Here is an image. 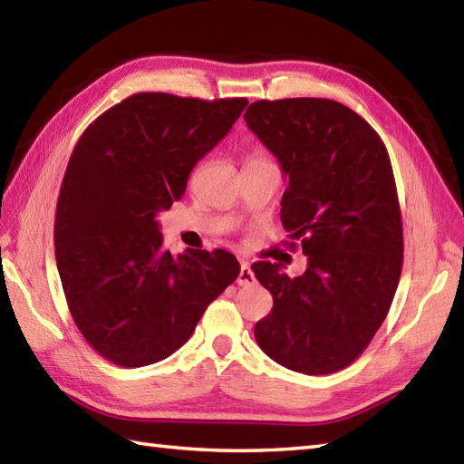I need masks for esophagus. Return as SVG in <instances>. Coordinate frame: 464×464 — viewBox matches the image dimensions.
Returning <instances> with one entry per match:
<instances>
[{
	"instance_id": "esophagus-1",
	"label": "esophagus",
	"mask_w": 464,
	"mask_h": 464,
	"mask_svg": "<svg viewBox=\"0 0 464 464\" xmlns=\"http://www.w3.org/2000/svg\"><path fill=\"white\" fill-rule=\"evenodd\" d=\"M237 283L241 285V287H251V285H255V275H253V271L249 267V263H241V271H239Z\"/></svg>"
}]
</instances>
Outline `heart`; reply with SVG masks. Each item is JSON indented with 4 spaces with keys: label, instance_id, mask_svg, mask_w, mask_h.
I'll use <instances>...</instances> for the list:
<instances>
[{
    "label": "heart",
    "instance_id": "b5f03b06",
    "mask_svg": "<svg viewBox=\"0 0 464 464\" xmlns=\"http://www.w3.org/2000/svg\"><path fill=\"white\" fill-rule=\"evenodd\" d=\"M249 161H267V160H265V157H263L261 153H255Z\"/></svg>",
    "mask_w": 464,
    "mask_h": 464
}]
</instances>
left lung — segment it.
<instances>
[{"instance_id": "left-lung-1", "label": "left lung", "mask_w": 464, "mask_h": 464, "mask_svg": "<svg viewBox=\"0 0 464 464\" xmlns=\"http://www.w3.org/2000/svg\"><path fill=\"white\" fill-rule=\"evenodd\" d=\"M245 121L281 163L289 181L281 221L307 255V269L293 279L277 263L251 265L273 295L255 339L291 371H341L379 331L402 269L387 147L361 115L319 97L255 102Z\"/></svg>"}]
</instances>
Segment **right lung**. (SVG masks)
Returning a JSON list of instances; mask_svg holds the SVG:
<instances>
[{
    "mask_svg": "<svg viewBox=\"0 0 464 464\" xmlns=\"http://www.w3.org/2000/svg\"><path fill=\"white\" fill-rule=\"evenodd\" d=\"M247 103L135 93L77 141L57 199L55 261L77 329L107 361L167 359L237 279L239 261L223 249L171 255L157 215L181 199Z\"/></svg>",
    "mask_w": 464,
    "mask_h": 464,
    "instance_id": "1",
    "label": "right lung"
}]
</instances>
